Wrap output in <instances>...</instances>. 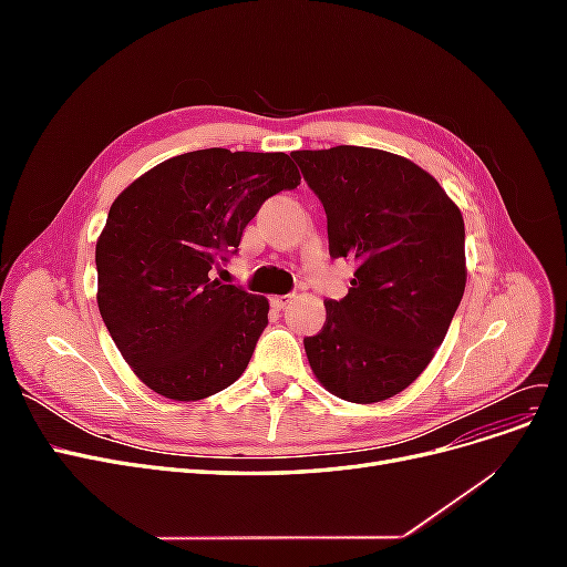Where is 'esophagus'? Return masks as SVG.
I'll use <instances>...</instances> for the list:
<instances>
[{"instance_id": "1", "label": "esophagus", "mask_w": 567, "mask_h": 567, "mask_svg": "<svg viewBox=\"0 0 567 567\" xmlns=\"http://www.w3.org/2000/svg\"><path fill=\"white\" fill-rule=\"evenodd\" d=\"M290 300H293V296H274L271 298V307H274V310H284V307L290 302Z\"/></svg>"}]
</instances>
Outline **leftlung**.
<instances>
[{"instance_id": "1", "label": "left lung", "mask_w": 567, "mask_h": 567, "mask_svg": "<svg viewBox=\"0 0 567 567\" xmlns=\"http://www.w3.org/2000/svg\"><path fill=\"white\" fill-rule=\"evenodd\" d=\"M321 200L333 260L357 265L346 298L305 338L319 383L371 404L414 383L466 288V231L444 188L411 161L364 146L290 153Z\"/></svg>"}]
</instances>
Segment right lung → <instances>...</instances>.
<instances>
[{
	"label": "right lung",
	"instance_id": "right-lung-1",
	"mask_svg": "<svg viewBox=\"0 0 567 567\" xmlns=\"http://www.w3.org/2000/svg\"><path fill=\"white\" fill-rule=\"evenodd\" d=\"M300 184L286 153L203 148L120 194L96 241L99 312L132 371L167 400L229 388L269 323V302L213 279L262 203Z\"/></svg>",
	"mask_w": 567,
	"mask_h": 567
}]
</instances>
